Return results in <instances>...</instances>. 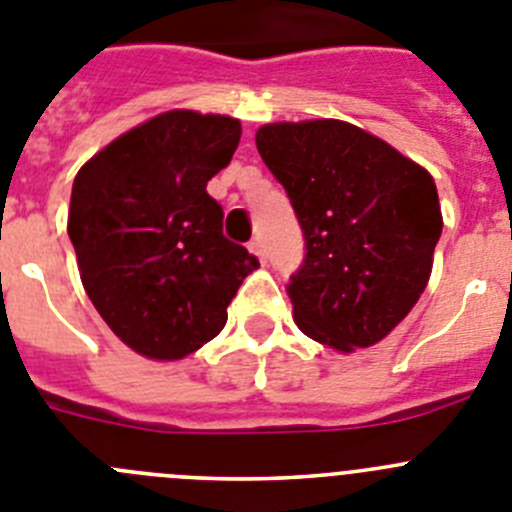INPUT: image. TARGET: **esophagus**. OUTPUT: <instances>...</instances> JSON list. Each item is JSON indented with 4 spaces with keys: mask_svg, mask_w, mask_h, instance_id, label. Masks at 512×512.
<instances>
[{
    "mask_svg": "<svg viewBox=\"0 0 512 512\" xmlns=\"http://www.w3.org/2000/svg\"><path fill=\"white\" fill-rule=\"evenodd\" d=\"M248 251H251L253 256H259V259L264 261V259H266V246H264V238H261V236H256V238H253V241L248 243Z\"/></svg>",
    "mask_w": 512,
    "mask_h": 512,
    "instance_id": "1",
    "label": "esophagus"
}]
</instances>
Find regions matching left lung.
<instances>
[{"mask_svg": "<svg viewBox=\"0 0 512 512\" xmlns=\"http://www.w3.org/2000/svg\"><path fill=\"white\" fill-rule=\"evenodd\" d=\"M256 147L304 233L287 287L299 330L340 353L381 342L429 281L442 236L434 177L337 119L266 124Z\"/></svg>", "mask_w": 512, "mask_h": 512, "instance_id": "1", "label": "left lung"}]
</instances>
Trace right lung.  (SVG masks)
I'll return each instance as SVG.
<instances>
[{"label":"right lung","instance_id":"1","mask_svg":"<svg viewBox=\"0 0 512 512\" xmlns=\"http://www.w3.org/2000/svg\"><path fill=\"white\" fill-rule=\"evenodd\" d=\"M241 121L164 111L88 159L73 180L68 236L83 289L134 353L180 360L223 330L259 259L223 236L208 180L228 167Z\"/></svg>","mask_w":512,"mask_h":512}]
</instances>
